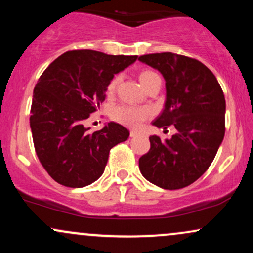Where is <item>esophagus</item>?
Segmentation results:
<instances>
[{"mask_svg":"<svg viewBox=\"0 0 253 253\" xmlns=\"http://www.w3.org/2000/svg\"><path fill=\"white\" fill-rule=\"evenodd\" d=\"M139 134H140V133H139L138 130H134V129L130 130V136H132V138H135V136L139 135Z\"/></svg>","mask_w":253,"mask_h":253,"instance_id":"1","label":"esophagus"}]
</instances>
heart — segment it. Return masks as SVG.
<instances>
[{
    "label": "heart",
    "mask_w": 253,
    "mask_h": 253,
    "mask_svg": "<svg viewBox=\"0 0 253 253\" xmlns=\"http://www.w3.org/2000/svg\"><path fill=\"white\" fill-rule=\"evenodd\" d=\"M155 72L152 71H143L139 76V80H140V83L144 84L146 83L147 81L150 80L151 77L155 76ZM119 82V76L114 77L110 83L108 84V94H112L114 91L115 88H117V84ZM150 110L140 108V107L135 106H129V104H119V106L115 107L112 112V118L114 119L118 123L126 125V126L129 127H138L143 124V121L147 117H150Z\"/></svg>",
    "instance_id": "obj_1"
}]
</instances>
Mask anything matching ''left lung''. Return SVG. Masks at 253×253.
<instances>
[{
    "mask_svg": "<svg viewBox=\"0 0 253 253\" xmlns=\"http://www.w3.org/2000/svg\"><path fill=\"white\" fill-rule=\"evenodd\" d=\"M165 81L164 109L153 126H175L176 133L162 140L151 135V149L139 159L147 181L169 190L199 179L210 168L225 135L226 101L213 72L199 60L164 52L139 57Z\"/></svg>",
    "mask_w": 253,
    "mask_h": 253,
    "instance_id": "1",
    "label": "left lung"
}]
</instances>
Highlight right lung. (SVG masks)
Listing matches in <instances>:
<instances>
[{
    "instance_id": "obj_1",
    "label": "right lung",
    "mask_w": 253,
    "mask_h": 253,
    "mask_svg": "<svg viewBox=\"0 0 253 253\" xmlns=\"http://www.w3.org/2000/svg\"><path fill=\"white\" fill-rule=\"evenodd\" d=\"M138 56L69 51L47 66L33 91L30 126L40 163L54 181L82 188L102 176L109 151L126 141L128 129L108 123L91 132L84 126L106 98L114 75Z\"/></svg>"
}]
</instances>
